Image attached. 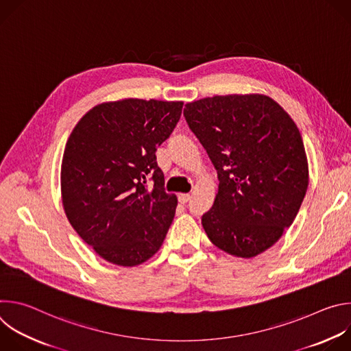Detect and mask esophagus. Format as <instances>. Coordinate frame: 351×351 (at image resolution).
Masks as SVG:
<instances>
[{
  "mask_svg": "<svg viewBox=\"0 0 351 351\" xmlns=\"http://www.w3.org/2000/svg\"><path fill=\"white\" fill-rule=\"evenodd\" d=\"M179 202L182 204H186L190 202V194H179Z\"/></svg>",
  "mask_w": 351,
  "mask_h": 351,
  "instance_id": "esophagus-1",
  "label": "esophagus"
}]
</instances>
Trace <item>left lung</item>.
<instances>
[{"label": "left lung", "instance_id": "obj_1", "mask_svg": "<svg viewBox=\"0 0 351 351\" xmlns=\"http://www.w3.org/2000/svg\"><path fill=\"white\" fill-rule=\"evenodd\" d=\"M218 173V194L202 223L225 253L252 258L289 228L308 187V164L295 123L261 94L214 95L183 110Z\"/></svg>", "mask_w": 351, "mask_h": 351}]
</instances>
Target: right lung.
I'll return each mask as SVG.
<instances>
[{"instance_id":"1","label":"right lung","mask_w":351,"mask_h":351,"mask_svg":"<svg viewBox=\"0 0 351 351\" xmlns=\"http://www.w3.org/2000/svg\"><path fill=\"white\" fill-rule=\"evenodd\" d=\"M182 101L128 98L91 108L72 130L61 167L65 214L108 263L152 258L173 221L178 198L165 191L157 148L180 119Z\"/></svg>"}]
</instances>
